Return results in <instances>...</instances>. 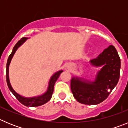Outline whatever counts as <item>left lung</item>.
<instances>
[{
    "label": "left lung",
    "mask_w": 128,
    "mask_h": 128,
    "mask_svg": "<svg viewBox=\"0 0 128 128\" xmlns=\"http://www.w3.org/2000/svg\"><path fill=\"white\" fill-rule=\"evenodd\" d=\"M90 63L95 66L104 65L93 82H82L72 78L70 88L74 98L84 104H98L108 98L117 85L120 77V59L117 50L110 46Z\"/></svg>",
    "instance_id": "left-lung-1"
}]
</instances>
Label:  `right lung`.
<instances>
[{
  "mask_svg": "<svg viewBox=\"0 0 128 128\" xmlns=\"http://www.w3.org/2000/svg\"><path fill=\"white\" fill-rule=\"evenodd\" d=\"M26 40H27V38L24 37V38H21V40H20L16 44L14 47H13V51H12L11 54H10V56H9L8 59V62H7L6 64V81L8 86L9 89H10V91L13 93V94L15 96V98L18 100L19 102H21V103H22V104L24 105V106H29V107H36V106H41V105L44 104H46V102H47L48 100H50L52 96L53 92H54V84H55L56 81H57L58 78H59L60 74L63 72V71H59V72H56V74H54V75L52 76V77L51 79H50V82H49V85H48L47 92L45 94L40 96V97H37V98H25L22 97V96H20V95H18V94L16 93L14 91V90L13 89V88L11 87V84H10V80H9V65H10V62H11V59L13 58V55H14V52H16V49H17V48H18L25 41H26Z\"/></svg>",
  "mask_w": 128,
  "mask_h": 128,
  "instance_id": "right-lung-1",
  "label": "right lung"
}]
</instances>
